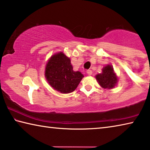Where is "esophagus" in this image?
I'll list each match as a JSON object with an SVG mask.
<instances>
[{
  "mask_svg": "<svg viewBox=\"0 0 150 150\" xmlns=\"http://www.w3.org/2000/svg\"><path fill=\"white\" fill-rule=\"evenodd\" d=\"M87 73L88 75H91L93 74V72H92V71H91V70L88 69V70L87 71Z\"/></svg>",
  "mask_w": 150,
  "mask_h": 150,
  "instance_id": "1",
  "label": "esophagus"
}]
</instances>
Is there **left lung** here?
<instances>
[{
  "instance_id": "8db88e82",
  "label": "left lung",
  "mask_w": 150,
  "mask_h": 150,
  "mask_svg": "<svg viewBox=\"0 0 150 150\" xmlns=\"http://www.w3.org/2000/svg\"><path fill=\"white\" fill-rule=\"evenodd\" d=\"M95 78L100 87L105 89L114 88L117 85L119 80L112 65L110 64L104 66L102 73L96 74Z\"/></svg>"
}]
</instances>
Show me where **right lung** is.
<instances>
[{
  "label": "right lung",
  "mask_w": 150,
  "mask_h": 150,
  "mask_svg": "<svg viewBox=\"0 0 150 150\" xmlns=\"http://www.w3.org/2000/svg\"><path fill=\"white\" fill-rule=\"evenodd\" d=\"M44 73L48 84L62 94L73 92L84 77L80 71L73 70L70 58L63 52L55 53L50 57Z\"/></svg>",
  "instance_id": "add662e5"
}]
</instances>
